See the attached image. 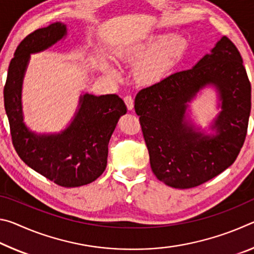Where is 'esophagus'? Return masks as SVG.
<instances>
[{
	"label": "esophagus",
	"instance_id": "obj_1",
	"mask_svg": "<svg viewBox=\"0 0 254 254\" xmlns=\"http://www.w3.org/2000/svg\"><path fill=\"white\" fill-rule=\"evenodd\" d=\"M123 100H124V102H126L127 110L128 111H132L133 110V106H134V103H133V98L130 95H127L126 97L123 98Z\"/></svg>",
	"mask_w": 254,
	"mask_h": 254
}]
</instances>
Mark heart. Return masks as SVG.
I'll list each match as a JSON object with an SVG mask.
<instances>
[{
    "instance_id": "b5f03b06",
    "label": "heart",
    "mask_w": 254,
    "mask_h": 254,
    "mask_svg": "<svg viewBox=\"0 0 254 254\" xmlns=\"http://www.w3.org/2000/svg\"><path fill=\"white\" fill-rule=\"evenodd\" d=\"M185 50V41L178 34H151L145 39L127 46L117 54L118 59L135 66L134 77L142 85H152L167 75ZM111 75L118 72L107 67Z\"/></svg>"
}]
</instances>
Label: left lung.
I'll return each mask as SVG.
<instances>
[{"mask_svg":"<svg viewBox=\"0 0 254 254\" xmlns=\"http://www.w3.org/2000/svg\"><path fill=\"white\" fill-rule=\"evenodd\" d=\"M207 84L217 87L222 102L212 136L196 131L186 119L188 103ZM134 109L160 182L186 189L216 177L239 156L251 112V84L238 48L222 37L190 69L141 89Z\"/></svg>","mask_w":254,"mask_h":254,"instance_id":"8db88e82","label":"left lung"}]
</instances>
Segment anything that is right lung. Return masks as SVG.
Returning <instances> with one entry per match:
<instances>
[{"instance_id":"right-lung-1","label":"right lung","mask_w":254,"mask_h":254,"mask_svg":"<svg viewBox=\"0 0 254 254\" xmlns=\"http://www.w3.org/2000/svg\"><path fill=\"white\" fill-rule=\"evenodd\" d=\"M67 34L66 24L56 22L28 34L20 42L8 66L4 106L12 143L23 162L59 186L91 184L104 173L112 133L127 106L117 94L86 93L71 123L55 134H37L23 123L21 91L30 55L54 46Z\"/></svg>"}]
</instances>
